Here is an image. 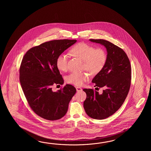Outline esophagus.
Instances as JSON below:
<instances>
[{"label":"esophagus","instance_id":"1","mask_svg":"<svg viewBox=\"0 0 151 151\" xmlns=\"http://www.w3.org/2000/svg\"><path fill=\"white\" fill-rule=\"evenodd\" d=\"M76 90H77V92H79V91H81V90H82V88L80 87H76Z\"/></svg>","mask_w":151,"mask_h":151}]
</instances>
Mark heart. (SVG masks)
<instances>
[{"mask_svg": "<svg viewBox=\"0 0 151 151\" xmlns=\"http://www.w3.org/2000/svg\"><path fill=\"white\" fill-rule=\"evenodd\" d=\"M70 52L74 57L83 60V70H86L93 75L100 72L106 64V52L101 47L95 48L92 45L79 42L72 47ZM56 66L60 71H68V55L65 53L59 55L56 60ZM90 77V74L86 72H73L66 76V81L68 83L80 86L88 80Z\"/></svg>", "mask_w": 151, "mask_h": 151, "instance_id": "obj_1", "label": "heart"}]
</instances>
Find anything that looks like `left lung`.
Wrapping results in <instances>:
<instances>
[{
    "label": "left lung",
    "instance_id": "left-lung-1",
    "mask_svg": "<svg viewBox=\"0 0 151 151\" xmlns=\"http://www.w3.org/2000/svg\"><path fill=\"white\" fill-rule=\"evenodd\" d=\"M90 41L105 46L107 52L104 68L92 80L98 89H83L86 93L83 107L87 114L93 119L101 120L112 116L122 106L131 83V66L125 52L112 42L103 39Z\"/></svg>",
    "mask_w": 151,
    "mask_h": 151
}]
</instances>
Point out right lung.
<instances>
[{
    "label": "right lung",
    "instance_id": "right-lung-1",
    "mask_svg": "<svg viewBox=\"0 0 151 151\" xmlns=\"http://www.w3.org/2000/svg\"><path fill=\"white\" fill-rule=\"evenodd\" d=\"M76 42L60 39L45 42L30 48L23 57L19 69L20 85L29 106L42 118L55 120L63 117L76 92L70 84L57 92L52 90V86L64 83L56 66L57 58Z\"/></svg>",
    "mask_w": 151,
    "mask_h": 151
}]
</instances>
